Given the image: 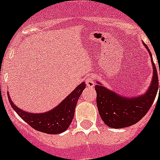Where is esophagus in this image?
Returning <instances> with one entry per match:
<instances>
[{
	"label": "esophagus",
	"instance_id": "1",
	"mask_svg": "<svg viewBox=\"0 0 160 160\" xmlns=\"http://www.w3.org/2000/svg\"><path fill=\"white\" fill-rule=\"evenodd\" d=\"M86 84H87L88 87H93L95 85V79H94L93 77H89L86 79Z\"/></svg>",
	"mask_w": 160,
	"mask_h": 160
}]
</instances>
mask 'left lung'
Masks as SVG:
<instances>
[{
  "instance_id": "1",
  "label": "left lung",
  "mask_w": 160,
  "mask_h": 160,
  "mask_svg": "<svg viewBox=\"0 0 160 160\" xmlns=\"http://www.w3.org/2000/svg\"><path fill=\"white\" fill-rule=\"evenodd\" d=\"M144 44L149 51L145 43ZM149 53L152 56L150 51ZM152 62L153 65V77L151 86L144 95L132 98H124L100 84L95 85L98 113L107 126L114 129L128 127L137 123L147 114L154 102L159 90L158 72L152 58Z\"/></svg>"
}]
</instances>
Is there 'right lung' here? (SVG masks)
<instances>
[{"label":"right lung","mask_w":160,"mask_h":160,"mask_svg":"<svg viewBox=\"0 0 160 160\" xmlns=\"http://www.w3.org/2000/svg\"><path fill=\"white\" fill-rule=\"evenodd\" d=\"M86 87L84 82L80 83L59 105L43 114H32L18 108L10 98L8 101L18 115L35 130L48 134H58L68 129L74 117L79 97Z\"/></svg>","instance_id":"obj_1"}]
</instances>
